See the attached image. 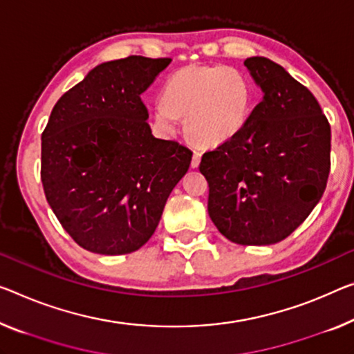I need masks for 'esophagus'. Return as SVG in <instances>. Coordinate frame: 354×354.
I'll return each mask as SVG.
<instances>
[{"mask_svg": "<svg viewBox=\"0 0 354 354\" xmlns=\"http://www.w3.org/2000/svg\"><path fill=\"white\" fill-rule=\"evenodd\" d=\"M199 162H201V153L199 151H194L193 158H192V167H198Z\"/></svg>", "mask_w": 354, "mask_h": 354, "instance_id": "obj_1", "label": "esophagus"}]
</instances>
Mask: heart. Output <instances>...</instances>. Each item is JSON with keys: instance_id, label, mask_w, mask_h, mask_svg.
<instances>
[{"instance_id": "b5f03b06", "label": "heart", "mask_w": 354, "mask_h": 354, "mask_svg": "<svg viewBox=\"0 0 354 354\" xmlns=\"http://www.w3.org/2000/svg\"><path fill=\"white\" fill-rule=\"evenodd\" d=\"M252 104V85L242 71L221 64L187 66L167 79L155 118L171 129L177 117H185V131L194 144L216 147L245 127Z\"/></svg>"}]
</instances>
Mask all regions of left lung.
Instances as JSON below:
<instances>
[{
    "mask_svg": "<svg viewBox=\"0 0 354 354\" xmlns=\"http://www.w3.org/2000/svg\"><path fill=\"white\" fill-rule=\"evenodd\" d=\"M243 64L263 90L237 136L207 150V210L241 245H270L302 225L328 185L330 124L317 97L269 58Z\"/></svg>",
    "mask_w": 354,
    "mask_h": 354,
    "instance_id": "8db88e82",
    "label": "left lung"
}]
</instances>
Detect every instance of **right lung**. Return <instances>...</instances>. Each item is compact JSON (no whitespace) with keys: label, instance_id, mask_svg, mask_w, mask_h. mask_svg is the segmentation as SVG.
Masks as SVG:
<instances>
[{"label":"right lung","instance_id":"obj_1","mask_svg":"<svg viewBox=\"0 0 354 354\" xmlns=\"http://www.w3.org/2000/svg\"><path fill=\"white\" fill-rule=\"evenodd\" d=\"M171 58L102 63L53 106L42 131L41 180L73 241L100 254L140 248L158 226L193 151L156 139L140 95Z\"/></svg>","mask_w":354,"mask_h":354}]
</instances>
